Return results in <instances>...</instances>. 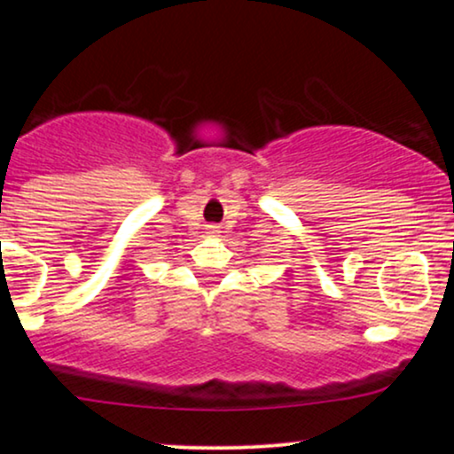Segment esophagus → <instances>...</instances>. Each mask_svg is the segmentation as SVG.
I'll return each instance as SVG.
<instances>
[{
  "label": "esophagus",
  "instance_id": "34e87169",
  "mask_svg": "<svg viewBox=\"0 0 454 454\" xmlns=\"http://www.w3.org/2000/svg\"><path fill=\"white\" fill-rule=\"evenodd\" d=\"M217 232H220V231H215V226H213V228H211V231H209V234H211V237H215V234H217Z\"/></svg>",
  "mask_w": 454,
  "mask_h": 454
}]
</instances>
